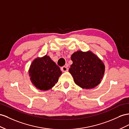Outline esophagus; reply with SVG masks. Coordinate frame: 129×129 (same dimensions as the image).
Masks as SVG:
<instances>
[{"mask_svg":"<svg viewBox=\"0 0 129 129\" xmlns=\"http://www.w3.org/2000/svg\"><path fill=\"white\" fill-rule=\"evenodd\" d=\"M61 70L62 71L67 72V71H68L69 69H68V68L67 67H66V66H64V67H62L61 68Z\"/></svg>","mask_w":129,"mask_h":129,"instance_id":"34e87169","label":"esophagus"}]
</instances>
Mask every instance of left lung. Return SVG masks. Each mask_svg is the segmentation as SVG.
<instances>
[{
  "mask_svg": "<svg viewBox=\"0 0 129 129\" xmlns=\"http://www.w3.org/2000/svg\"><path fill=\"white\" fill-rule=\"evenodd\" d=\"M73 63L69 69L74 82L80 87L90 89L101 83L105 71L104 63L91 51H78L71 57Z\"/></svg>",
  "mask_w": 129,
  "mask_h": 129,
  "instance_id": "obj_1",
  "label": "left lung"
}]
</instances>
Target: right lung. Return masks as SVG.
Wrapping results in <instances>:
<instances>
[{
  "mask_svg": "<svg viewBox=\"0 0 129 129\" xmlns=\"http://www.w3.org/2000/svg\"><path fill=\"white\" fill-rule=\"evenodd\" d=\"M32 84L40 90L53 87L61 75L59 67L47 55L32 61L28 71Z\"/></svg>",
  "mask_w": 129,
  "mask_h": 129,
  "instance_id": "right-lung-1",
  "label": "right lung"
}]
</instances>
